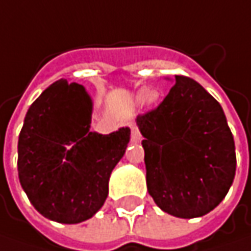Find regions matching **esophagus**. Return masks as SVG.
Here are the masks:
<instances>
[{
	"mask_svg": "<svg viewBox=\"0 0 251 251\" xmlns=\"http://www.w3.org/2000/svg\"><path fill=\"white\" fill-rule=\"evenodd\" d=\"M140 132H139V127L136 125H130V139L132 142H139L140 140Z\"/></svg>",
	"mask_w": 251,
	"mask_h": 251,
	"instance_id": "esophagus-1",
	"label": "esophagus"
}]
</instances>
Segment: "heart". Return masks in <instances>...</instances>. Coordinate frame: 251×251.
<instances>
[{"label": "heart", "instance_id": "b5f03b06", "mask_svg": "<svg viewBox=\"0 0 251 251\" xmlns=\"http://www.w3.org/2000/svg\"><path fill=\"white\" fill-rule=\"evenodd\" d=\"M139 98H140V101H151V100H154L156 98V95L154 94H150L149 91H142V93L139 94Z\"/></svg>", "mask_w": 251, "mask_h": 251}]
</instances>
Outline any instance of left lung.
Returning <instances> with one entry per match:
<instances>
[{"label":"left lung","instance_id":"obj_1","mask_svg":"<svg viewBox=\"0 0 251 251\" xmlns=\"http://www.w3.org/2000/svg\"><path fill=\"white\" fill-rule=\"evenodd\" d=\"M147 191L160 209L191 219L211 212L236 173L233 135L221 104L202 85L176 75L157 108L139 115Z\"/></svg>","mask_w":251,"mask_h":251}]
</instances>
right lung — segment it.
Segmentation results:
<instances>
[{"mask_svg": "<svg viewBox=\"0 0 251 251\" xmlns=\"http://www.w3.org/2000/svg\"><path fill=\"white\" fill-rule=\"evenodd\" d=\"M91 111L82 85L59 80L29 106L19 133L21 185L35 209L59 224H80L100 211L130 139L129 127L90 132Z\"/></svg>", "mask_w": 251, "mask_h": 251, "instance_id": "right-lung-1", "label": "right lung"}]
</instances>
